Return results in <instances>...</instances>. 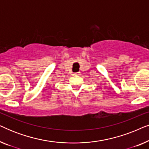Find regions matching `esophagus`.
Segmentation results:
<instances>
[{"instance_id":"obj_1","label":"esophagus","mask_w":149,"mask_h":149,"mask_svg":"<svg viewBox=\"0 0 149 149\" xmlns=\"http://www.w3.org/2000/svg\"><path fill=\"white\" fill-rule=\"evenodd\" d=\"M81 74H80V72H75V73H74V74H73V75H75V76H79V75H80Z\"/></svg>"}]
</instances>
